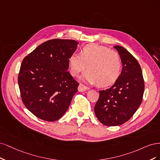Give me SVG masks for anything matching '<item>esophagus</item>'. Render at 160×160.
<instances>
[{"label": "esophagus", "instance_id": "esophagus-1", "mask_svg": "<svg viewBox=\"0 0 160 160\" xmlns=\"http://www.w3.org/2000/svg\"><path fill=\"white\" fill-rule=\"evenodd\" d=\"M89 89V88H88L87 86H84V84H79V86H78V91L79 92H84V91H86V90H88Z\"/></svg>", "mask_w": 160, "mask_h": 160}]
</instances>
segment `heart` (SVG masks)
I'll return each mask as SVG.
<instances>
[{
    "label": "heart",
    "mask_w": 160,
    "mask_h": 160,
    "mask_svg": "<svg viewBox=\"0 0 160 160\" xmlns=\"http://www.w3.org/2000/svg\"><path fill=\"white\" fill-rule=\"evenodd\" d=\"M68 67L73 76H78L87 67L82 80L105 87L114 84L120 76L122 60L116 51L104 46L90 44L80 50V54L74 53L70 56Z\"/></svg>",
    "instance_id": "1"
}]
</instances>
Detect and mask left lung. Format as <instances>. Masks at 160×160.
I'll list each match as a JSON object with an SVG mask.
<instances>
[{
    "instance_id": "8db88e82",
    "label": "left lung",
    "mask_w": 160,
    "mask_h": 160,
    "mask_svg": "<svg viewBox=\"0 0 160 160\" xmlns=\"http://www.w3.org/2000/svg\"><path fill=\"white\" fill-rule=\"evenodd\" d=\"M122 60V70L114 84L100 90L94 112L98 120L107 126H120L135 114L142 102L144 81L140 65L122 46H114Z\"/></svg>"
}]
</instances>
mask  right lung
<instances>
[{"label":"right lung","mask_w":160,"mask_h":160,"mask_svg":"<svg viewBox=\"0 0 160 160\" xmlns=\"http://www.w3.org/2000/svg\"><path fill=\"white\" fill-rule=\"evenodd\" d=\"M78 42L53 39L36 48L23 59L18 77L26 108L41 120H58L65 114L78 82L68 72V58Z\"/></svg>","instance_id":"obj_1"}]
</instances>
